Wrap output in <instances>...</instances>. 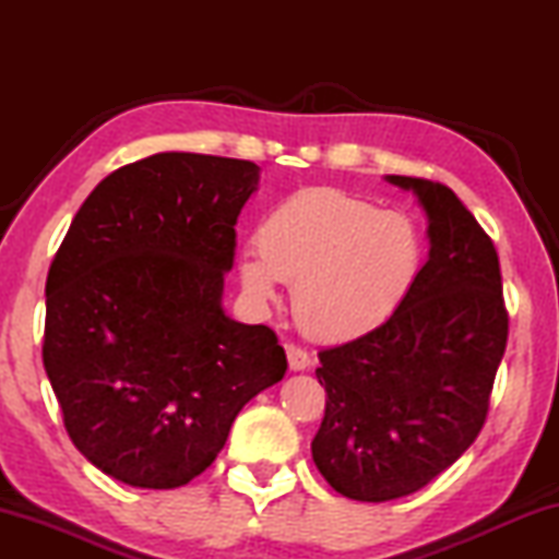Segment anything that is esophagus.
I'll use <instances>...</instances> for the list:
<instances>
[{"label": "esophagus", "mask_w": 559, "mask_h": 559, "mask_svg": "<svg viewBox=\"0 0 559 559\" xmlns=\"http://www.w3.org/2000/svg\"><path fill=\"white\" fill-rule=\"evenodd\" d=\"M286 355H288V365H290L293 372H300V370H306V367H310V355L300 345L288 343Z\"/></svg>", "instance_id": "esophagus-1"}]
</instances>
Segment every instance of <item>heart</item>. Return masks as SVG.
<instances>
[{
    "mask_svg": "<svg viewBox=\"0 0 559 559\" xmlns=\"http://www.w3.org/2000/svg\"><path fill=\"white\" fill-rule=\"evenodd\" d=\"M257 257L236 263L246 296L266 302L293 283V310L318 337H355L386 323L424 266L414 216L377 210L343 189H300L263 216Z\"/></svg>",
    "mask_w": 559,
    "mask_h": 559,
    "instance_id": "obj_1",
    "label": "heart"
}]
</instances>
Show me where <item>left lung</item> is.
Returning <instances> with one entry per match:
<instances>
[{
    "mask_svg": "<svg viewBox=\"0 0 559 559\" xmlns=\"http://www.w3.org/2000/svg\"><path fill=\"white\" fill-rule=\"evenodd\" d=\"M429 216V261L409 298L370 333L320 349L325 416L313 461L345 498L384 503L424 488L484 429L508 343L490 236L447 185L386 177Z\"/></svg>",
    "mask_w": 559,
    "mask_h": 559,
    "instance_id": "8db88e82",
    "label": "left lung"
}]
</instances>
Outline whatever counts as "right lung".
Masks as SVG:
<instances>
[{"label": "right lung", "mask_w": 559, "mask_h": 559, "mask_svg": "<svg viewBox=\"0 0 559 559\" xmlns=\"http://www.w3.org/2000/svg\"><path fill=\"white\" fill-rule=\"evenodd\" d=\"M257 182L249 159H138L93 189L56 251L46 374L73 447L122 484H189L241 406L288 370L271 328L222 308L234 224Z\"/></svg>", "instance_id": "1"}]
</instances>
